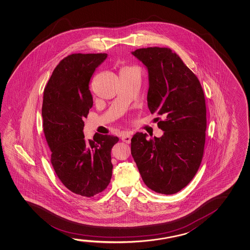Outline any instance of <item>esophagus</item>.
Masks as SVG:
<instances>
[{
  "instance_id": "obj_1",
  "label": "esophagus",
  "mask_w": 250,
  "mask_h": 250,
  "mask_svg": "<svg viewBox=\"0 0 250 250\" xmlns=\"http://www.w3.org/2000/svg\"><path fill=\"white\" fill-rule=\"evenodd\" d=\"M122 141L125 143L130 144L131 143V134L130 132H125L123 133V135L121 137Z\"/></svg>"
}]
</instances>
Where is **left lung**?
Wrapping results in <instances>:
<instances>
[{
    "mask_svg": "<svg viewBox=\"0 0 250 250\" xmlns=\"http://www.w3.org/2000/svg\"><path fill=\"white\" fill-rule=\"evenodd\" d=\"M131 54L148 70L149 110L164 119L158 122L164 131L160 138L147 139L142 132L132 137L131 155L149 188L176 193L192 180L203 157L204 92L196 76L172 49L150 47Z\"/></svg>",
    "mask_w": 250,
    "mask_h": 250,
    "instance_id": "8db88e82",
    "label": "left lung"
}]
</instances>
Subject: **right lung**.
I'll list each match as a JSON object with an SVG mask.
<instances>
[{"label":"right lung","instance_id":"right-lung-1","mask_svg":"<svg viewBox=\"0 0 250 250\" xmlns=\"http://www.w3.org/2000/svg\"><path fill=\"white\" fill-rule=\"evenodd\" d=\"M107 54H71L55 68L43 92V131L51 164L62 183L74 193L94 196L106 188L112 174L111 151L119 138L96 133L85 140L83 119L93 105L90 78Z\"/></svg>","mask_w":250,"mask_h":250}]
</instances>
